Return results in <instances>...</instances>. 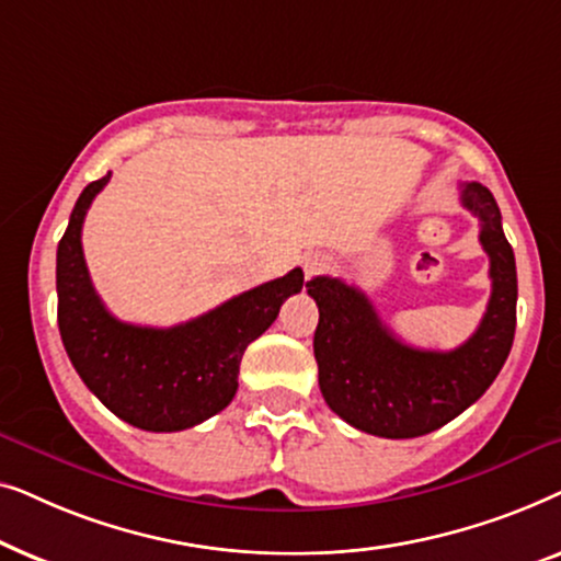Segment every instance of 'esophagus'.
<instances>
[{"label": "esophagus", "mask_w": 561, "mask_h": 561, "mask_svg": "<svg viewBox=\"0 0 561 561\" xmlns=\"http://www.w3.org/2000/svg\"><path fill=\"white\" fill-rule=\"evenodd\" d=\"M327 267H329V257L324 255V252H311V255L304 257V275H306V278H311V275L327 271Z\"/></svg>", "instance_id": "34e87169"}]
</instances>
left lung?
<instances>
[{
    "mask_svg": "<svg viewBox=\"0 0 561 561\" xmlns=\"http://www.w3.org/2000/svg\"><path fill=\"white\" fill-rule=\"evenodd\" d=\"M459 202L480 219L490 257V301L480 327L457 350L405 344L382 324L370 298L329 275L306 283L319 306L313 357L329 409L365 434L413 439L449 424L478 401L508 359L516 334V257L505 240L501 209L482 183H462Z\"/></svg>",
    "mask_w": 561,
    "mask_h": 561,
    "instance_id": "obj_1",
    "label": "left lung"
}]
</instances>
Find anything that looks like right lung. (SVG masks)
<instances>
[{
  "instance_id": "add662e5",
  "label": "right lung",
  "mask_w": 561,
  "mask_h": 561,
  "mask_svg": "<svg viewBox=\"0 0 561 561\" xmlns=\"http://www.w3.org/2000/svg\"><path fill=\"white\" fill-rule=\"evenodd\" d=\"M110 175L81 191L58 242L60 340L76 373L114 416L145 432H183L227 409L244 350L304 288V271L294 267L179 327L119 321L91 286L81 248L83 217Z\"/></svg>"
}]
</instances>
